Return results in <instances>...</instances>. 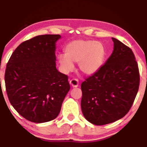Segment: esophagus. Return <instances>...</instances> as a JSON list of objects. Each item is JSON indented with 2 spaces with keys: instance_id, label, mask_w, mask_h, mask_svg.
Listing matches in <instances>:
<instances>
[{
  "instance_id": "esophagus-1",
  "label": "esophagus",
  "mask_w": 147,
  "mask_h": 147,
  "mask_svg": "<svg viewBox=\"0 0 147 147\" xmlns=\"http://www.w3.org/2000/svg\"><path fill=\"white\" fill-rule=\"evenodd\" d=\"M70 84L72 87H77L79 86V80L77 79H72L70 81Z\"/></svg>"
}]
</instances>
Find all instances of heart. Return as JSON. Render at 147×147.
I'll return each mask as SVG.
<instances>
[{
  "label": "heart",
  "instance_id": "obj_1",
  "mask_svg": "<svg viewBox=\"0 0 147 147\" xmlns=\"http://www.w3.org/2000/svg\"><path fill=\"white\" fill-rule=\"evenodd\" d=\"M65 55H58V61L63 70L70 72L73 63L79 62L81 72L86 75L96 73L102 66L106 55L105 46L92 40H77L66 46Z\"/></svg>",
  "mask_w": 147,
  "mask_h": 147
}]
</instances>
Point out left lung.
Listing matches in <instances>:
<instances>
[{
  "mask_svg": "<svg viewBox=\"0 0 147 147\" xmlns=\"http://www.w3.org/2000/svg\"><path fill=\"white\" fill-rule=\"evenodd\" d=\"M114 49L96 73L81 83V110L85 118L102 125L123 117L138 93L140 73L132 50L112 38Z\"/></svg>",
  "mask_w": 147,
  "mask_h": 147,
  "instance_id": "1",
  "label": "left lung"
}]
</instances>
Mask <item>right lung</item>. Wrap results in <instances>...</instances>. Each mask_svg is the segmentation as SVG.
I'll return each mask as SVG.
<instances>
[{"label":"right lung","mask_w":147,"mask_h":147,"mask_svg":"<svg viewBox=\"0 0 147 147\" xmlns=\"http://www.w3.org/2000/svg\"><path fill=\"white\" fill-rule=\"evenodd\" d=\"M59 34H43L22 42L13 52L5 74L9 102L26 119L34 123L53 120L70 90L67 75L55 67Z\"/></svg>","instance_id":"1"}]
</instances>
